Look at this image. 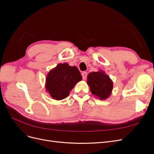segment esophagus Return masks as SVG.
<instances>
[{"instance_id": "1", "label": "esophagus", "mask_w": 154, "mask_h": 154, "mask_svg": "<svg viewBox=\"0 0 154 154\" xmlns=\"http://www.w3.org/2000/svg\"><path fill=\"white\" fill-rule=\"evenodd\" d=\"M82 78H83V80H86L87 78V72H83L82 73Z\"/></svg>"}]
</instances>
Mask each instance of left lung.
<instances>
[{
    "mask_svg": "<svg viewBox=\"0 0 154 154\" xmlns=\"http://www.w3.org/2000/svg\"><path fill=\"white\" fill-rule=\"evenodd\" d=\"M87 83L91 92L97 98L105 100L109 97L113 88V82L102 70L88 74Z\"/></svg>",
    "mask_w": 154,
    "mask_h": 154,
    "instance_id": "8db88e82",
    "label": "left lung"
}]
</instances>
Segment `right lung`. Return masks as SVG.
<instances>
[{"instance_id": "right-lung-1", "label": "right lung", "mask_w": 154, "mask_h": 154, "mask_svg": "<svg viewBox=\"0 0 154 154\" xmlns=\"http://www.w3.org/2000/svg\"><path fill=\"white\" fill-rule=\"evenodd\" d=\"M82 80L78 69L67 63H59L48 72L45 88L53 99L62 100L69 95L70 91Z\"/></svg>"}]
</instances>
